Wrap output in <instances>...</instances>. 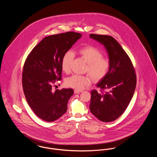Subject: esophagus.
Wrapping results in <instances>:
<instances>
[{"label": "esophagus", "mask_w": 157, "mask_h": 157, "mask_svg": "<svg viewBox=\"0 0 157 157\" xmlns=\"http://www.w3.org/2000/svg\"><path fill=\"white\" fill-rule=\"evenodd\" d=\"M82 92V90H74V93H75V94H79V93H81V92Z\"/></svg>", "instance_id": "34e87169"}]
</instances>
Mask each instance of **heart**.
<instances>
[{
  "mask_svg": "<svg viewBox=\"0 0 157 157\" xmlns=\"http://www.w3.org/2000/svg\"><path fill=\"white\" fill-rule=\"evenodd\" d=\"M78 54L87 63L85 72L89 74L94 82L101 80L107 75L111 66L110 62L108 59L102 58V53L97 48L87 46L80 49ZM74 57V53L71 50L67 51L63 55L61 67L65 73L70 72L71 66ZM91 78L87 75H73L66 79L65 83L67 86L81 90L90 85L92 81Z\"/></svg>",
  "mask_w": 157,
  "mask_h": 157,
  "instance_id": "1",
  "label": "heart"
}]
</instances>
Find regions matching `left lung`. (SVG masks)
Wrapping results in <instances>:
<instances>
[{"instance_id": "left-lung-1", "label": "left lung", "mask_w": 157, "mask_h": 157, "mask_svg": "<svg viewBox=\"0 0 157 157\" xmlns=\"http://www.w3.org/2000/svg\"><path fill=\"white\" fill-rule=\"evenodd\" d=\"M90 37L104 46L111 63L107 75L97 86L105 92L91 91L90 111L98 120L109 122L117 120L129 104L136 84L132 62L120 44L111 36L90 34Z\"/></svg>"}]
</instances>
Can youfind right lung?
Returning <instances> with one entry per match:
<instances>
[{"mask_svg":"<svg viewBox=\"0 0 157 157\" xmlns=\"http://www.w3.org/2000/svg\"><path fill=\"white\" fill-rule=\"evenodd\" d=\"M82 36L68 32L45 37L28 56L22 73V86L28 104L40 119L52 122L67 111L72 89L56 90L52 86L61 80V61L64 53Z\"/></svg>","mask_w":157,"mask_h":157,"instance_id":"right-lung-1","label":"right lung"}]
</instances>
